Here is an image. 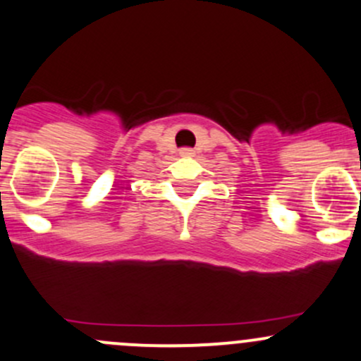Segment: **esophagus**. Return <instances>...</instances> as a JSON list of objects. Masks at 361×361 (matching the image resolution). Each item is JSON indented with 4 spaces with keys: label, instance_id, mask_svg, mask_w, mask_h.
<instances>
[{
    "label": "esophagus",
    "instance_id": "esophagus-1",
    "mask_svg": "<svg viewBox=\"0 0 361 361\" xmlns=\"http://www.w3.org/2000/svg\"><path fill=\"white\" fill-rule=\"evenodd\" d=\"M180 155L181 157H193V155H195V152H193L192 149H181Z\"/></svg>",
    "mask_w": 361,
    "mask_h": 361
}]
</instances>
